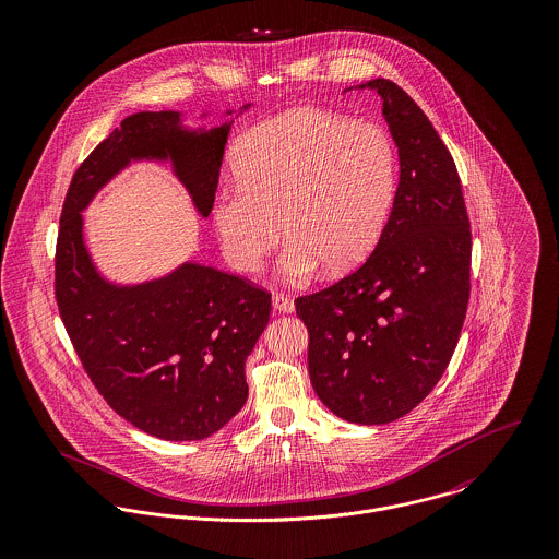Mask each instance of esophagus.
<instances>
[{
  "label": "esophagus",
  "instance_id": "1",
  "mask_svg": "<svg viewBox=\"0 0 559 559\" xmlns=\"http://www.w3.org/2000/svg\"><path fill=\"white\" fill-rule=\"evenodd\" d=\"M273 308L282 314H290L295 312V301L282 293H273Z\"/></svg>",
  "mask_w": 559,
  "mask_h": 559
}]
</instances>
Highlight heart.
<instances>
[{
	"label": "heart",
	"mask_w": 559,
	"mask_h": 559,
	"mask_svg": "<svg viewBox=\"0 0 559 559\" xmlns=\"http://www.w3.org/2000/svg\"><path fill=\"white\" fill-rule=\"evenodd\" d=\"M235 169L239 180L219 185L211 204L222 253L251 273L284 230L277 266L288 282L320 264L333 273L359 264L388 224L399 180L394 144L379 124L319 107L253 127Z\"/></svg>",
	"instance_id": "1"
}]
</instances>
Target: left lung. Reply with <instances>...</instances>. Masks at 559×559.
<instances>
[{"label": "left lung", "mask_w": 559, "mask_h": 559, "mask_svg": "<svg viewBox=\"0 0 559 559\" xmlns=\"http://www.w3.org/2000/svg\"><path fill=\"white\" fill-rule=\"evenodd\" d=\"M377 90L396 142L399 189L370 258L295 301L310 333V381L353 424H390L445 372L469 304L472 230L454 159L426 114L394 81Z\"/></svg>", "instance_id": "8db88e82"}]
</instances>
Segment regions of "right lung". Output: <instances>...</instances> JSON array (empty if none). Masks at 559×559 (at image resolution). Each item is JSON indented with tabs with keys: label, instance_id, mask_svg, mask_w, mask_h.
<instances>
[{
	"label": "right lung",
	"instance_id": "add662e5",
	"mask_svg": "<svg viewBox=\"0 0 559 559\" xmlns=\"http://www.w3.org/2000/svg\"><path fill=\"white\" fill-rule=\"evenodd\" d=\"M230 127L185 129L180 111L133 114L78 167L62 209L56 299L71 342L107 404L165 441L206 439L242 408L245 359L269 322L271 295L191 260L159 280L109 282L85 247L81 213L133 160H169L209 217Z\"/></svg>",
	"mask_w": 559,
	"mask_h": 559
}]
</instances>
